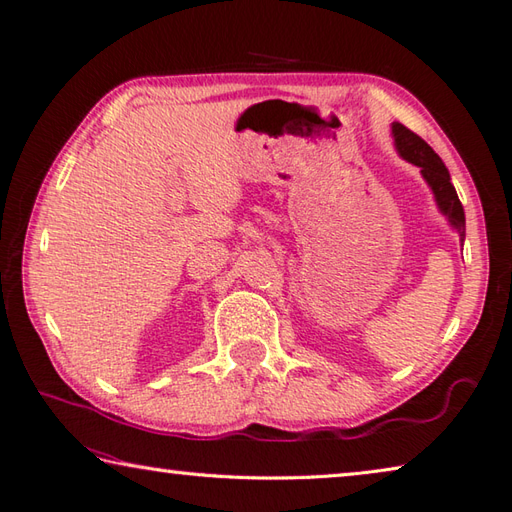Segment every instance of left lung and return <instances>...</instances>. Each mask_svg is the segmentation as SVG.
Instances as JSON below:
<instances>
[{"instance_id": "left-lung-1", "label": "left lung", "mask_w": 512, "mask_h": 512, "mask_svg": "<svg viewBox=\"0 0 512 512\" xmlns=\"http://www.w3.org/2000/svg\"><path fill=\"white\" fill-rule=\"evenodd\" d=\"M392 135H395V144L401 157L414 165H419L423 178L432 187L438 207H441L449 222L458 229L460 237H465V209H462L456 187L451 185V176L441 157H438L419 135H414L412 130L403 124H392Z\"/></svg>"}]
</instances>
